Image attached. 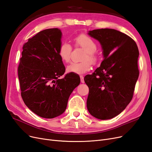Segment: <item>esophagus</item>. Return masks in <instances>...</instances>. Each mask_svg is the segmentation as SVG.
I'll return each instance as SVG.
<instances>
[{"instance_id": "1", "label": "esophagus", "mask_w": 152, "mask_h": 152, "mask_svg": "<svg viewBox=\"0 0 152 152\" xmlns=\"http://www.w3.org/2000/svg\"><path fill=\"white\" fill-rule=\"evenodd\" d=\"M80 82H81V83H84L85 82H84V77H83V76L80 75Z\"/></svg>"}]
</instances>
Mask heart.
<instances>
[{
	"mask_svg": "<svg viewBox=\"0 0 152 152\" xmlns=\"http://www.w3.org/2000/svg\"><path fill=\"white\" fill-rule=\"evenodd\" d=\"M76 46H80L86 50L82 57L81 62H72L66 67V71L72 74L78 75L84 74L90 71L92 67V63H96L97 59L95 51L97 49V45L92 38L86 34H80L74 38ZM72 46L67 42H63L58 49V53L60 59L65 63H68L70 59ZM91 61L90 62L89 60Z\"/></svg>",
	"mask_w": 152,
	"mask_h": 152,
	"instance_id": "obj_1",
	"label": "heart"
}]
</instances>
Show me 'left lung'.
Wrapping results in <instances>:
<instances>
[{
  "instance_id": "obj_1",
  "label": "left lung",
  "mask_w": 152,
  "mask_h": 152,
  "mask_svg": "<svg viewBox=\"0 0 152 152\" xmlns=\"http://www.w3.org/2000/svg\"><path fill=\"white\" fill-rule=\"evenodd\" d=\"M88 34L100 43L104 59L92 74L84 78L89 88L87 107L99 119H112L133 98L139 76L138 48L129 36L114 29H94Z\"/></svg>"
}]
</instances>
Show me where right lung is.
Instances as JSON below:
<instances>
[{"mask_svg": "<svg viewBox=\"0 0 152 152\" xmlns=\"http://www.w3.org/2000/svg\"><path fill=\"white\" fill-rule=\"evenodd\" d=\"M60 29L41 31L24 44L18 77L24 102L38 116L51 119L60 116L70 94L80 84V77L68 74L58 51L61 44Z\"/></svg>", "mask_w": 152, "mask_h": 152, "instance_id": "add662e5", "label": "right lung"}]
</instances>
